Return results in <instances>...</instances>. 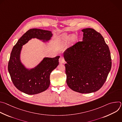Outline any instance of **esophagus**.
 Returning <instances> with one entry per match:
<instances>
[{"label":"esophagus","instance_id":"esophagus-1","mask_svg":"<svg viewBox=\"0 0 122 122\" xmlns=\"http://www.w3.org/2000/svg\"><path fill=\"white\" fill-rule=\"evenodd\" d=\"M59 63H60V64H63V63H64L65 62V59L64 58V57L61 56V57L59 58Z\"/></svg>","mask_w":122,"mask_h":122}]
</instances>
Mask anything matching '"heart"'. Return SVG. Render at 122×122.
Listing matches in <instances>:
<instances>
[{
  "instance_id": "b5f03b06",
  "label": "heart",
  "mask_w": 122,
  "mask_h": 122,
  "mask_svg": "<svg viewBox=\"0 0 122 122\" xmlns=\"http://www.w3.org/2000/svg\"><path fill=\"white\" fill-rule=\"evenodd\" d=\"M70 38H71L70 35H67V34L65 33V34L61 35L59 37L58 40L61 43H64L66 42L69 40V39H70ZM71 39H72V41H75L77 40V38L76 36H73L72 37Z\"/></svg>"
}]
</instances>
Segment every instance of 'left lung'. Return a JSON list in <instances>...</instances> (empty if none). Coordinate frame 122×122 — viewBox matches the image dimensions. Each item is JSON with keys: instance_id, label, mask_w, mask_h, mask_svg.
Instances as JSON below:
<instances>
[{"instance_id": "obj_1", "label": "left lung", "mask_w": 122, "mask_h": 122, "mask_svg": "<svg viewBox=\"0 0 122 122\" xmlns=\"http://www.w3.org/2000/svg\"><path fill=\"white\" fill-rule=\"evenodd\" d=\"M83 37L64 53L66 83L82 94L100 89L112 67L109 48L100 33L93 28L81 30Z\"/></svg>"}]
</instances>
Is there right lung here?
<instances>
[{
  "mask_svg": "<svg viewBox=\"0 0 122 122\" xmlns=\"http://www.w3.org/2000/svg\"><path fill=\"white\" fill-rule=\"evenodd\" d=\"M52 35L51 32L48 30L31 29L23 35L13 47L8 63V71L13 84L20 91L28 95H35L48 88L50 74L58 65L60 56L45 57L35 67L28 69L21 62L20 53L22 46L32 38L47 41Z\"/></svg>",
  "mask_w": 122,
  "mask_h": 122,
  "instance_id": "right-lung-1",
  "label": "right lung"
}]
</instances>
